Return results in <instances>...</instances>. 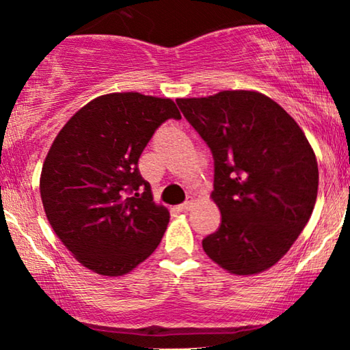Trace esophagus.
<instances>
[{
	"label": "esophagus",
	"mask_w": 350,
	"mask_h": 350,
	"mask_svg": "<svg viewBox=\"0 0 350 350\" xmlns=\"http://www.w3.org/2000/svg\"><path fill=\"white\" fill-rule=\"evenodd\" d=\"M191 208V200H186V202H183V204H180L178 207H176V210H178V212H188V210Z\"/></svg>",
	"instance_id": "obj_1"
}]
</instances>
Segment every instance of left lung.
Returning a JSON list of instances; mask_svg holds the SVG:
<instances>
[{
	"instance_id": "1",
	"label": "left lung",
	"mask_w": 350,
	"mask_h": 350,
	"mask_svg": "<svg viewBox=\"0 0 350 350\" xmlns=\"http://www.w3.org/2000/svg\"><path fill=\"white\" fill-rule=\"evenodd\" d=\"M176 105L213 156L221 224L202 241L204 252L232 274L266 271L312 215L319 167L308 138L280 105L250 90Z\"/></svg>"
}]
</instances>
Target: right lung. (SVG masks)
Wrapping results in <instances>:
<instances>
[{
  "mask_svg": "<svg viewBox=\"0 0 350 350\" xmlns=\"http://www.w3.org/2000/svg\"><path fill=\"white\" fill-rule=\"evenodd\" d=\"M167 119H181L170 98L102 95L65 124L47 152L40 181L46 217L97 274H127L164 236L170 215L152 202L138 159Z\"/></svg>",
  "mask_w": 350,
  "mask_h": 350,
  "instance_id": "add662e5",
  "label": "right lung"
}]
</instances>
